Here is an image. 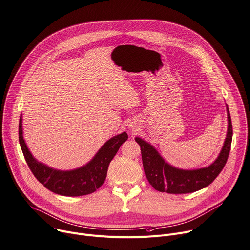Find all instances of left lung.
Instances as JSON below:
<instances>
[{
  "label": "left lung",
  "mask_w": 250,
  "mask_h": 250,
  "mask_svg": "<svg viewBox=\"0 0 250 250\" xmlns=\"http://www.w3.org/2000/svg\"><path fill=\"white\" fill-rule=\"evenodd\" d=\"M229 128L223 149L217 159L208 168L200 170H180L166 163L154 147L136 138V142L141 147L143 167L146 178L151 186L161 191L168 193H188L202 189L210 185L223 171L227 164L232 140V124L228 108Z\"/></svg>",
  "instance_id": "left-lung-1"
}]
</instances>
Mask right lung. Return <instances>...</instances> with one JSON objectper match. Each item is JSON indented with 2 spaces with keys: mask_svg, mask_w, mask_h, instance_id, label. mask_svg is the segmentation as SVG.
<instances>
[{
  "mask_svg": "<svg viewBox=\"0 0 250 250\" xmlns=\"http://www.w3.org/2000/svg\"><path fill=\"white\" fill-rule=\"evenodd\" d=\"M128 139L126 132L108 140L95 157L83 167L73 171H58L39 163L27 149L21 129V117L19 123V141L25 162L37 180L47 189L65 197L89 195L99 188L107 175L108 166L118 152L121 145Z\"/></svg>",
  "mask_w": 250,
  "mask_h": 250,
  "instance_id": "obj_1",
  "label": "right lung"
}]
</instances>
